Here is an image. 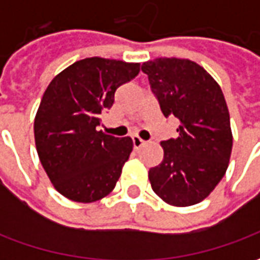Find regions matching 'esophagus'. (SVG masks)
Returning <instances> with one entry per match:
<instances>
[{
    "mask_svg": "<svg viewBox=\"0 0 260 260\" xmlns=\"http://www.w3.org/2000/svg\"><path fill=\"white\" fill-rule=\"evenodd\" d=\"M132 143H134V149L138 150V149H141V147L145 145V141H142L139 136H134V138H132Z\"/></svg>",
    "mask_w": 260,
    "mask_h": 260,
    "instance_id": "obj_1",
    "label": "esophagus"
}]
</instances>
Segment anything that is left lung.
Wrapping results in <instances>:
<instances>
[{"instance_id": "obj_1", "label": "left lung", "mask_w": 260, "mask_h": 260, "mask_svg": "<svg viewBox=\"0 0 260 260\" xmlns=\"http://www.w3.org/2000/svg\"><path fill=\"white\" fill-rule=\"evenodd\" d=\"M166 118L180 121L178 136L160 142L163 161L149 170L152 189L173 206H192L210 195L227 171L233 134L220 86L201 65L156 58L142 65Z\"/></svg>"}]
</instances>
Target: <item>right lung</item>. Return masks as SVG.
Instances as JSON below:
<instances>
[{
    "label": "right lung",
    "instance_id": "obj_1",
    "mask_svg": "<svg viewBox=\"0 0 260 260\" xmlns=\"http://www.w3.org/2000/svg\"><path fill=\"white\" fill-rule=\"evenodd\" d=\"M141 64L91 57L54 78L35 118L39 158L54 188L74 202L91 203L113 191L132 152L131 138L97 131L119 86Z\"/></svg>",
    "mask_w": 260,
    "mask_h": 260
}]
</instances>
